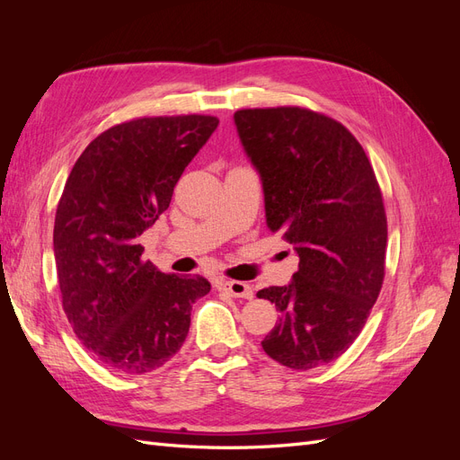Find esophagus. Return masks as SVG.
<instances>
[{
	"label": "esophagus",
	"instance_id": "34e87169",
	"mask_svg": "<svg viewBox=\"0 0 460 460\" xmlns=\"http://www.w3.org/2000/svg\"><path fill=\"white\" fill-rule=\"evenodd\" d=\"M220 289H225L228 296L232 297H243V299H252L253 297V288L240 282V280H225L220 282Z\"/></svg>",
	"mask_w": 460,
	"mask_h": 460
}]
</instances>
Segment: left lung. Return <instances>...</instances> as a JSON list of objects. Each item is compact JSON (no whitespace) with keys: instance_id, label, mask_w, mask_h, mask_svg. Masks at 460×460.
Listing matches in <instances>:
<instances>
[{"instance_id":"1","label":"left lung","mask_w":460,"mask_h":460,"mask_svg":"<svg viewBox=\"0 0 460 460\" xmlns=\"http://www.w3.org/2000/svg\"><path fill=\"white\" fill-rule=\"evenodd\" d=\"M234 122L262 180L267 226L299 257L294 280L257 294L280 311L261 345L288 368L323 367L349 349L384 284L378 180L357 137L316 111L240 109Z\"/></svg>"}]
</instances>
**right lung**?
Returning <instances> with one entry per match:
<instances>
[{
  "label": "right lung",
  "mask_w": 460,
  "mask_h": 460,
  "mask_svg": "<svg viewBox=\"0 0 460 460\" xmlns=\"http://www.w3.org/2000/svg\"><path fill=\"white\" fill-rule=\"evenodd\" d=\"M218 127L211 115L115 124L82 151L55 213L53 252L63 311L82 345L117 374L171 360L190 330L203 276L164 274L137 238L169 208L174 186Z\"/></svg>",
  "instance_id": "add662e5"
}]
</instances>
